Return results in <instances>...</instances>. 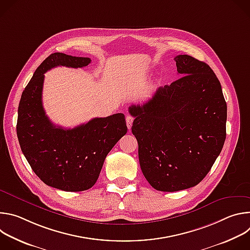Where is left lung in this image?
I'll return each mask as SVG.
<instances>
[{
    "label": "left lung",
    "instance_id": "obj_1",
    "mask_svg": "<svg viewBox=\"0 0 250 250\" xmlns=\"http://www.w3.org/2000/svg\"><path fill=\"white\" fill-rule=\"evenodd\" d=\"M89 57L56 52L33 73L19 104L17 134L23 155L42 182L66 192L94 186L104 158L126 133L124 114L94 118L74 128L55 125L42 105L44 74L58 66L82 68Z\"/></svg>",
    "mask_w": 250,
    "mask_h": 250
}]
</instances>
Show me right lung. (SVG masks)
Instances as JSON below:
<instances>
[{
	"mask_svg": "<svg viewBox=\"0 0 250 250\" xmlns=\"http://www.w3.org/2000/svg\"><path fill=\"white\" fill-rule=\"evenodd\" d=\"M178 77L144 105L132 104L131 132L142 173L156 190L199 184L220 155L227 136V103L219 79L205 62L178 55Z\"/></svg>",
	"mask_w": 250,
	"mask_h": 250,
	"instance_id": "obj_1",
	"label": "right lung"
}]
</instances>
